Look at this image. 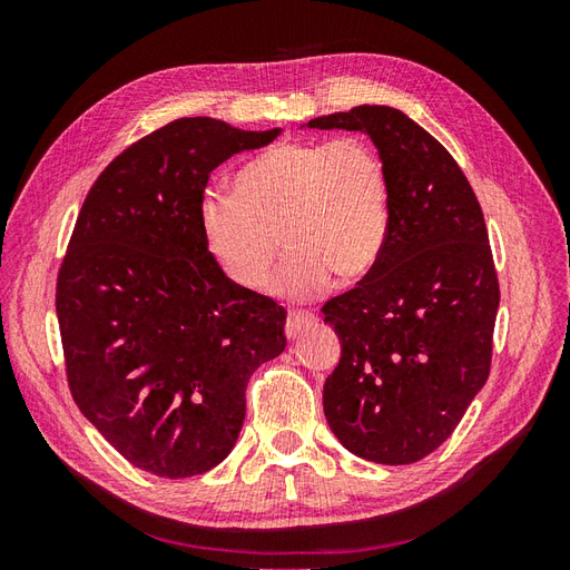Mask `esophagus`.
Listing matches in <instances>:
<instances>
[{
    "label": "esophagus",
    "mask_w": 570,
    "mask_h": 570,
    "mask_svg": "<svg viewBox=\"0 0 570 570\" xmlns=\"http://www.w3.org/2000/svg\"><path fill=\"white\" fill-rule=\"evenodd\" d=\"M316 325V318L308 316V314H289L287 323H285V335L287 340H299L308 327Z\"/></svg>",
    "instance_id": "obj_1"
}]
</instances>
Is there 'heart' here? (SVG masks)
I'll return each mask as SVG.
<instances>
[{"label":"heart","instance_id":"heart-1","mask_svg":"<svg viewBox=\"0 0 570 570\" xmlns=\"http://www.w3.org/2000/svg\"><path fill=\"white\" fill-rule=\"evenodd\" d=\"M235 193L209 189L199 233L226 281L256 292L268 281L278 237L287 256L273 292L312 299L331 278L350 285L381 262L390 235V176L361 137L292 140L256 154Z\"/></svg>","mask_w":570,"mask_h":570}]
</instances>
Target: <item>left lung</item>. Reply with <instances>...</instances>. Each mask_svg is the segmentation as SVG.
I'll list each match as a JSON object with an SVG mask.
<instances>
[{"mask_svg":"<svg viewBox=\"0 0 570 570\" xmlns=\"http://www.w3.org/2000/svg\"><path fill=\"white\" fill-rule=\"evenodd\" d=\"M306 126L368 135L390 176L381 262L323 306L342 344L323 385L327 425L366 461H421L490 375L499 283L485 218L452 154L400 109L364 105Z\"/></svg>","mask_w":570,"mask_h":570,"instance_id":"1","label":"left lung"}]
</instances>
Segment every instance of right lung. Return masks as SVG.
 <instances>
[{
  "mask_svg": "<svg viewBox=\"0 0 570 570\" xmlns=\"http://www.w3.org/2000/svg\"><path fill=\"white\" fill-rule=\"evenodd\" d=\"M278 135L178 118L118 154L85 197L57 281L68 385L147 473L189 478L226 459L249 375L285 350V308L228 283L199 233L212 170Z\"/></svg>",
  "mask_w": 570,
  "mask_h": 570,
  "instance_id": "right-lung-1",
  "label": "right lung"
}]
</instances>
